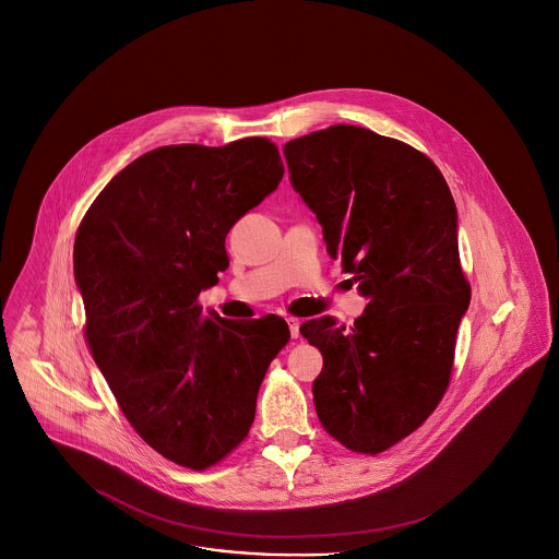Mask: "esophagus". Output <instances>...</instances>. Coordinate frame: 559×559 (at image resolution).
Here are the masks:
<instances>
[{"label": "esophagus", "instance_id": "34e87169", "mask_svg": "<svg viewBox=\"0 0 559 559\" xmlns=\"http://www.w3.org/2000/svg\"><path fill=\"white\" fill-rule=\"evenodd\" d=\"M286 322H288V328H290V336H293V338H298V328H300V322H298L296 318H286Z\"/></svg>", "mask_w": 559, "mask_h": 559}]
</instances>
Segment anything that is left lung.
I'll return each mask as SVG.
<instances>
[{
	"label": "left lung",
	"instance_id": "left-lung-1",
	"mask_svg": "<svg viewBox=\"0 0 559 559\" xmlns=\"http://www.w3.org/2000/svg\"><path fill=\"white\" fill-rule=\"evenodd\" d=\"M293 187L322 225L368 307L353 325H300L323 355L313 402L345 448L379 454L416 431L450 384L456 330L471 300L456 206L420 151L336 123L284 145Z\"/></svg>",
	"mask_w": 559,
	"mask_h": 559
}]
</instances>
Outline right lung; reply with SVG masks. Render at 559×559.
I'll list each match as a JSON object with an SVG mask.
<instances>
[{"mask_svg":"<svg viewBox=\"0 0 559 559\" xmlns=\"http://www.w3.org/2000/svg\"><path fill=\"white\" fill-rule=\"evenodd\" d=\"M282 177L263 136L153 148L80 223L73 265L90 352L134 431L180 467L207 469L246 440L266 368L290 341L277 316L236 322L198 302L229 266V229Z\"/></svg>","mask_w":559,"mask_h":559,"instance_id":"1","label":"right lung"}]
</instances>
